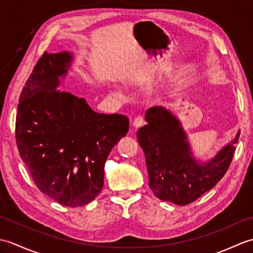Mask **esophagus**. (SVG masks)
<instances>
[{"mask_svg":"<svg viewBox=\"0 0 253 253\" xmlns=\"http://www.w3.org/2000/svg\"><path fill=\"white\" fill-rule=\"evenodd\" d=\"M143 125V116H141V115H139V116H137L135 120H133V122H132V126L135 127V128H139V127H141Z\"/></svg>","mask_w":253,"mask_h":253,"instance_id":"34e87169","label":"esophagus"}]
</instances>
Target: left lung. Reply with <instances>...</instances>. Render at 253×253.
Listing matches in <instances>:
<instances>
[{
    "label": "left lung",
    "instance_id": "obj_1",
    "mask_svg": "<svg viewBox=\"0 0 253 253\" xmlns=\"http://www.w3.org/2000/svg\"><path fill=\"white\" fill-rule=\"evenodd\" d=\"M146 122L137 138L146 157L149 186L160 200L186 206L223 178L233 160L240 131L215 157L202 162L193 157L187 133L171 111L162 106L151 107L146 113Z\"/></svg>",
    "mask_w": 253,
    "mask_h": 253
}]
</instances>
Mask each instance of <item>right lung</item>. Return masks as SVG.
Returning a JSON list of instances; mask_svg holds the SVG:
<instances>
[{
  "label": "right lung",
  "instance_id": "obj_1",
  "mask_svg": "<svg viewBox=\"0 0 253 253\" xmlns=\"http://www.w3.org/2000/svg\"><path fill=\"white\" fill-rule=\"evenodd\" d=\"M71 52L40 57L19 96L16 142L41 192L66 207L88 204L101 192L104 165L125 137V115L94 112L83 98L60 88Z\"/></svg>",
  "mask_w": 253,
  "mask_h": 253
}]
</instances>
